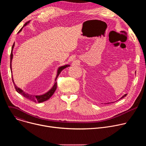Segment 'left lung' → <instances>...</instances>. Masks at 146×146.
<instances>
[{"mask_svg": "<svg viewBox=\"0 0 146 146\" xmlns=\"http://www.w3.org/2000/svg\"><path fill=\"white\" fill-rule=\"evenodd\" d=\"M127 94H125V95H123V96H122V97H121V98H120V99H122V98H124V97H125V96H127Z\"/></svg>", "mask_w": 146, "mask_h": 146, "instance_id": "obj_1", "label": "left lung"}]
</instances>
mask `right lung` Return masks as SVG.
Listing matches in <instances>:
<instances>
[{"mask_svg":"<svg viewBox=\"0 0 146 146\" xmlns=\"http://www.w3.org/2000/svg\"><path fill=\"white\" fill-rule=\"evenodd\" d=\"M29 21L26 23L25 24V25H24V27H25V25H27L28 24V23H29ZM23 27L21 29L19 30V31L18 32H20L21 31L22 29L23 28ZM14 43L12 46V48H11V54H10V69L11 70V60H12V59H13V48H14ZM70 65H64V66H60L58 68V70L57 71V75H56V77L55 78V84L54 85V86L52 87V88L48 91L47 92H46V94H43V95H31V94H29L28 93H26L24 91H23L21 89H20L19 88H18L15 84V83L14 82V80H13V77H12V80H13V83H14V87L15 88V90L17 91V92H18L19 94H20L21 95H22L24 97L33 101V102H37V103H41V102H44L48 99H49L51 96L54 94V93L55 92L56 89V87H57V81H56V79L59 76V74H60V73L64 69L66 68L67 67H69ZM11 73H12V70L11 71Z\"/></svg>","mask_w":146,"mask_h":146,"instance_id":"right-lung-1","label":"right lung"}]
</instances>
